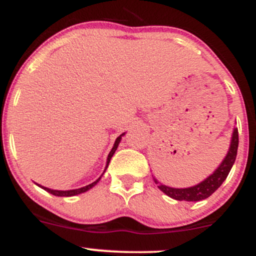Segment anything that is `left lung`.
I'll return each instance as SVG.
<instances>
[{"mask_svg":"<svg viewBox=\"0 0 256 256\" xmlns=\"http://www.w3.org/2000/svg\"><path fill=\"white\" fill-rule=\"evenodd\" d=\"M237 149H238V130L237 128H234L232 132L230 148H228L224 160L216 167V171L204 179L201 183L189 188H171L161 184L155 177H152V179H154L155 184H158V189L171 198L177 200V201H201V200L210 198L228 177L232 166H234V160H236Z\"/></svg>","mask_w":256,"mask_h":256,"instance_id":"8db88e82","label":"left lung"}]
</instances>
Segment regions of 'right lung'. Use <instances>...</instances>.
Returning a JSON list of instances; mask_svg holds the SVG:
<instances>
[{
	"label": "right lung",
	"mask_w": 256,
	"mask_h": 256,
	"mask_svg": "<svg viewBox=\"0 0 256 256\" xmlns=\"http://www.w3.org/2000/svg\"><path fill=\"white\" fill-rule=\"evenodd\" d=\"M124 134H125V132H124V134H120V136L116 140V142H114L113 148H112V150L110 152V154H108L107 162H106V167H104V173L106 172V170H107L108 165H110V158H112V156H113V155H114V152H116V148H118V146H119V143H120V140H122V137L124 136ZM104 173H102L101 177L96 179V180L94 182V183H91V184H89V185H86V186L79 188V189H73V190H54V189H49V188L43 186V185H40V184H37V183H36V184H37L38 186H40V188H42V189L46 190V192H48L49 194H52V195H54V196H58V198H70V196H76V195H79V194H83V192H88V190H90L91 188L95 186V185L98 184V182H100V179L102 178V176H104Z\"/></svg>",
	"instance_id": "1"
}]
</instances>
